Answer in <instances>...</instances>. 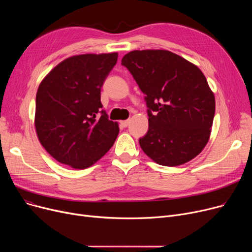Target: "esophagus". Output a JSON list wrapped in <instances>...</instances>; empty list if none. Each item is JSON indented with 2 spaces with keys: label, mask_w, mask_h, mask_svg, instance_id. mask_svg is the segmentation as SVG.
I'll return each instance as SVG.
<instances>
[{
  "label": "esophagus",
  "mask_w": 252,
  "mask_h": 252,
  "mask_svg": "<svg viewBox=\"0 0 252 252\" xmlns=\"http://www.w3.org/2000/svg\"><path fill=\"white\" fill-rule=\"evenodd\" d=\"M121 124H122V126H123L124 127H126V126L129 125V119H126V121H123Z\"/></svg>",
  "instance_id": "obj_1"
}]
</instances>
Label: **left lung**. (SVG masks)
I'll return each mask as SVG.
<instances>
[{
  "mask_svg": "<svg viewBox=\"0 0 252 252\" xmlns=\"http://www.w3.org/2000/svg\"><path fill=\"white\" fill-rule=\"evenodd\" d=\"M122 65L145 94L148 131L139 139L156 163L177 166L208 142L216 110L214 93L196 65L165 50L131 51Z\"/></svg>",
  "mask_w": 252,
  "mask_h": 252,
  "instance_id": "obj_1",
  "label": "left lung"
}]
</instances>
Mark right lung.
<instances>
[{
    "instance_id": "add662e5",
    "label": "right lung",
    "mask_w": 252,
    "mask_h": 252,
    "mask_svg": "<svg viewBox=\"0 0 252 252\" xmlns=\"http://www.w3.org/2000/svg\"><path fill=\"white\" fill-rule=\"evenodd\" d=\"M117 57V53L69 57L39 85L35 98L36 134L57 161L84 169L112 147L119 128L102 109L101 88Z\"/></svg>"
}]
</instances>
